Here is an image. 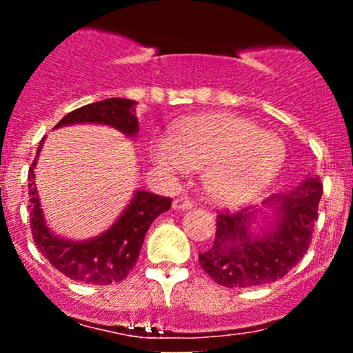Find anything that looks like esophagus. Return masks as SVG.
<instances>
[{
  "label": "esophagus",
  "mask_w": 353,
  "mask_h": 353,
  "mask_svg": "<svg viewBox=\"0 0 353 353\" xmlns=\"http://www.w3.org/2000/svg\"><path fill=\"white\" fill-rule=\"evenodd\" d=\"M192 208V201L188 199V197H177V199L172 201V209L176 210H185Z\"/></svg>",
  "instance_id": "esophagus-1"
}]
</instances>
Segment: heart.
<instances>
[{
  "instance_id": "1",
  "label": "heart",
  "mask_w": 353,
  "mask_h": 353,
  "mask_svg": "<svg viewBox=\"0 0 353 353\" xmlns=\"http://www.w3.org/2000/svg\"><path fill=\"white\" fill-rule=\"evenodd\" d=\"M154 163L172 176L204 169V185L222 204L252 199L281 172L285 148L257 124L234 114L199 116L151 141Z\"/></svg>"
}]
</instances>
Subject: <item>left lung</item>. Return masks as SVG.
<instances>
[{
  "instance_id": "8db88e82",
  "label": "left lung",
  "mask_w": 353,
  "mask_h": 353,
  "mask_svg": "<svg viewBox=\"0 0 353 353\" xmlns=\"http://www.w3.org/2000/svg\"><path fill=\"white\" fill-rule=\"evenodd\" d=\"M323 185L307 177L290 194L269 197L264 204L274 219L262 234L250 230L257 210H219L216 239L199 254V264L212 281L224 287H255L272 283L305 255L312 242Z\"/></svg>"
}]
</instances>
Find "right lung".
Here are the masks:
<instances>
[{
	"instance_id": "right-lung-1",
	"label": "right lung",
	"mask_w": 353,
	"mask_h": 353,
	"mask_svg": "<svg viewBox=\"0 0 353 353\" xmlns=\"http://www.w3.org/2000/svg\"><path fill=\"white\" fill-rule=\"evenodd\" d=\"M84 123L108 124L124 132L125 136L134 137L139 131L136 101L109 98L86 104L64 116L56 128ZM43 143L44 139L39 143L36 157L28 172V208L36 247L54 269L72 281L94 285H109L112 282L124 281L136 265L149 225L157 216L171 209V199L148 190H136L124 212L101 236L89 241H70L56 236L44 222L41 202L34 184V165Z\"/></svg>"
}]
</instances>
